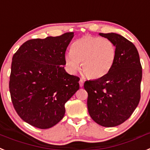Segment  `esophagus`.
<instances>
[{"instance_id":"1","label":"esophagus","mask_w":150,"mask_h":150,"mask_svg":"<svg viewBox=\"0 0 150 150\" xmlns=\"http://www.w3.org/2000/svg\"><path fill=\"white\" fill-rule=\"evenodd\" d=\"M83 83H84L83 80V79H80V81H79V83H80V87H82V86H83Z\"/></svg>"}]
</instances>
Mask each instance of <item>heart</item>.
<instances>
[{
    "label": "heart",
    "mask_w": 150,
    "mask_h": 150,
    "mask_svg": "<svg viewBox=\"0 0 150 150\" xmlns=\"http://www.w3.org/2000/svg\"><path fill=\"white\" fill-rule=\"evenodd\" d=\"M116 58L115 45L108 38L85 35L72 45L66 54L65 62L71 73L76 72L81 63L82 71L91 79L103 77L112 69Z\"/></svg>",
    "instance_id": "b5f03b06"
}]
</instances>
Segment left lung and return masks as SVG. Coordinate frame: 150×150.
<instances>
[{
  "mask_svg": "<svg viewBox=\"0 0 150 150\" xmlns=\"http://www.w3.org/2000/svg\"><path fill=\"white\" fill-rule=\"evenodd\" d=\"M116 47L112 69L103 77L84 83L89 114L101 126L112 127L127 121L140 100L142 66L135 45L116 33H99Z\"/></svg>",
  "mask_w": 150,
  "mask_h": 150,
  "instance_id": "obj_1",
  "label": "left lung"
}]
</instances>
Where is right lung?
I'll return each mask as SVG.
<instances>
[{"label":"right lung","instance_id":"add662e5","mask_svg":"<svg viewBox=\"0 0 150 150\" xmlns=\"http://www.w3.org/2000/svg\"><path fill=\"white\" fill-rule=\"evenodd\" d=\"M74 33L33 38L13 54L9 89L16 113L24 121L48 129L64 117L65 103L80 88V78L65 71V52Z\"/></svg>","mask_w":150,"mask_h":150}]
</instances>
